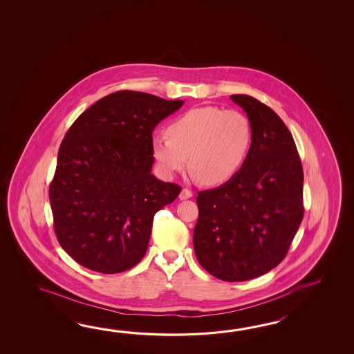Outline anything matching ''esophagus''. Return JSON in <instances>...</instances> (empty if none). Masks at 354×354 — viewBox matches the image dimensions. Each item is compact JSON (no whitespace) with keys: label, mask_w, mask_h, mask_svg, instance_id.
Segmentation results:
<instances>
[{"label":"esophagus","mask_w":354,"mask_h":354,"mask_svg":"<svg viewBox=\"0 0 354 354\" xmlns=\"http://www.w3.org/2000/svg\"><path fill=\"white\" fill-rule=\"evenodd\" d=\"M191 197H192V192H191L188 188H183V189L180 191V200H187V198H191Z\"/></svg>","instance_id":"obj_1"}]
</instances>
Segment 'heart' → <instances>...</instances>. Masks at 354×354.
<instances>
[{
    "mask_svg": "<svg viewBox=\"0 0 354 354\" xmlns=\"http://www.w3.org/2000/svg\"><path fill=\"white\" fill-rule=\"evenodd\" d=\"M167 134L151 138V154L159 172L172 177L189 160L192 174L209 186L233 178L253 142L252 124L244 113L216 106L183 113L169 124Z\"/></svg>",
    "mask_w": 354,
    "mask_h": 354,
    "instance_id": "1",
    "label": "heart"
}]
</instances>
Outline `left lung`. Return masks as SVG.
Returning a JSON list of instances; mask_svg holds the SVG:
<instances>
[{
  "mask_svg": "<svg viewBox=\"0 0 354 354\" xmlns=\"http://www.w3.org/2000/svg\"><path fill=\"white\" fill-rule=\"evenodd\" d=\"M230 98L247 113L253 142L233 178L197 194L194 249L214 277L239 282L271 271L286 257L304 216V174L279 115L248 95Z\"/></svg>",
  "mask_w": 354,
  "mask_h": 354,
  "instance_id": "obj_1",
  "label": "left lung"
}]
</instances>
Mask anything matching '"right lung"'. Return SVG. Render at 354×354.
Returning <instances> with one entry per match:
<instances>
[{"label":"right lung","mask_w":354,"mask_h":354,"mask_svg":"<svg viewBox=\"0 0 354 354\" xmlns=\"http://www.w3.org/2000/svg\"><path fill=\"white\" fill-rule=\"evenodd\" d=\"M182 105L119 91L98 100L68 130L49 200L55 235L77 263L111 274L143 259L156 212L180 192L151 174V133Z\"/></svg>","instance_id":"add662e5"}]
</instances>
